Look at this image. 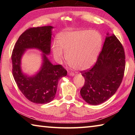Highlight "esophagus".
I'll return each instance as SVG.
<instances>
[{"instance_id": "1", "label": "esophagus", "mask_w": 135, "mask_h": 135, "mask_svg": "<svg viewBox=\"0 0 135 135\" xmlns=\"http://www.w3.org/2000/svg\"><path fill=\"white\" fill-rule=\"evenodd\" d=\"M68 75H70V76H74V73L72 71H68Z\"/></svg>"}]
</instances>
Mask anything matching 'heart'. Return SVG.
<instances>
[{
	"instance_id": "obj_1",
	"label": "heart",
	"mask_w": 135,
	"mask_h": 135,
	"mask_svg": "<svg viewBox=\"0 0 135 135\" xmlns=\"http://www.w3.org/2000/svg\"><path fill=\"white\" fill-rule=\"evenodd\" d=\"M99 33L88 30L67 31L59 35L57 42L52 44V51L57 59H61L64 51L68 63L76 70H84L95 63L102 46Z\"/></svg>"
}]
</instances>
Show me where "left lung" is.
<instances>
[{"mask_svg":"<svg viewBox=\"0 0 135 135\" xmlns=\"http://www.w3.org/2000/svg\"><path fill=\"white\" fill-rule=\"evenodd\" d=\"M124 49L115 36L105 38L96 63L81 71L84 84L80 94L87 103L97 105L109 99L119 88L124 76Z\"/></svg>","mask_w":135,"mask_h":135,"instance_id":"obj_1","label":"left lung"}]
</instances>
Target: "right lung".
I'll return each instance as SVG.
<instances>
[{
	"label": "right lung",
	"instance_id": "obj_1",
	"mask_svg": "<svg viewBox=\"0 0 135 135\" xmlns=\"http://www.w3.org/2000/svg\"><path fill=\"white\" fill-rule=\"evenodd\" d=\"M52 26L31 27L20 36L12 52V75L20 91L27 99L36 104L49 103L55 97L59 79L66 76L67 71L62 65H53L46 56L51 51ZM27 48L40 49L44 64L40 72L28 78L20 68L21 58Z\"/></svg>",
	"mask_w": 135,
	"mask_h": 135
}]
</instances>
